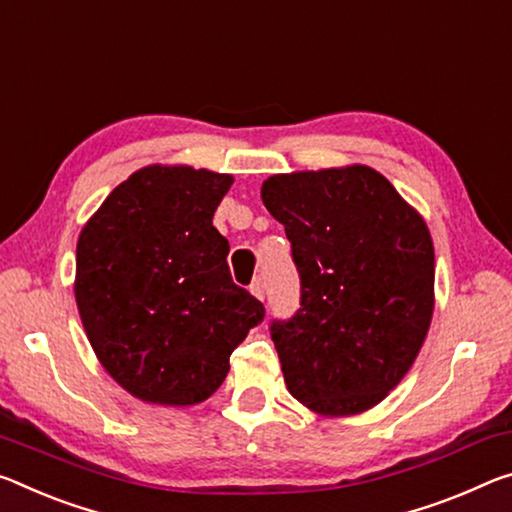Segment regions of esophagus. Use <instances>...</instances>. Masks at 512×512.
Returning a JSON list of instances; mask_svg holds the SVG:
<instances>
[{
	"instance_id": "esophagus-1",
	"label": "esophagus",
	"mask_w": 512,
	"mask_h": 512,
	"mask_svg": "<svg viewBox=\"0 0 512 512\" xmlns=\"http://www.w3.org/2000/svg\"><path fill=\"white\" fill-rule=\"evenodd\" d=\"M250 294H253L255 298H259V300H264V296H266V285H264V280L262 278H257L253 285H250Z\"/></svg>"
}]
</instances>
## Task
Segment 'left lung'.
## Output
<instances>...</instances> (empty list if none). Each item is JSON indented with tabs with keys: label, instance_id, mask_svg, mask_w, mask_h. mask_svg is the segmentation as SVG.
I'll use <instances>...</instances> for the list:
<instances>
[{
	"label": "left lung",
	"instance_id": "obj_1",
	"mask_svg": "<svg viewBox=\"0 0 512 512\" xmlns=\"http://www.w3.org/2000/svg\"><path fill=\"white\" fill-rule=\"evenodd\" d=\"M262 200L300 275V310L271 323L287 389L316 415H360L401 383L431 328L428 225L362 164L271 175Z\"/></svg>",
	"mask_w": 512,
	"mask_h": 512
}]
</instances>
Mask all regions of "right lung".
Instances as JSON below:
<instances>
[{
  "mask_svg": "<svg viewBox=\"0 0 512 512\" xmlns=\"http://www.w3.org/2000/svg\"><path fill=\"white\" fill-rule=\"evenodd\" d=\"M234 182L207 168L152 164L113 189L81 227L75 298L97 360L145 403L196 405L264 319L232 282L214 212Z\"/></svg>",
  "mask_w": 512,
  "mask_h": 512,
  "instance_id": "add662e5",
  "label": "right lung"
}]
</instances>
